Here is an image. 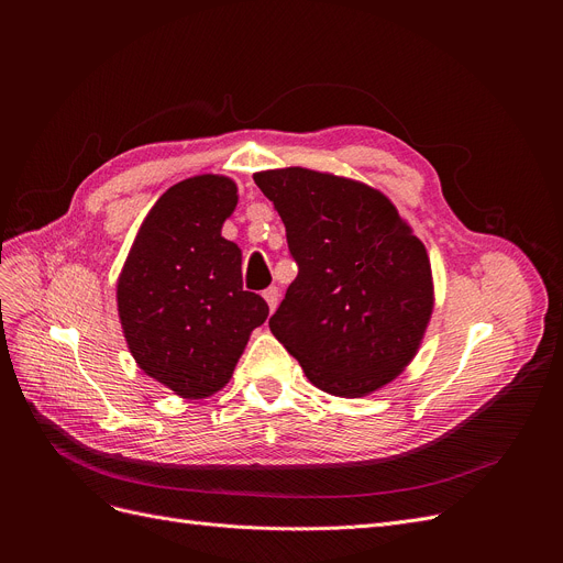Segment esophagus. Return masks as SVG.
<instances>
[{"label": "esophagus", "instance_id": "34e87169", "mask_svg": "<svg viewBox=\"0 0 563 563\" xmlns=\"http://www.w3.org/2000/svg\"><path fill=\"white\" fill-rule=\"evenodd\" d=\"M262 297H264V301H266V306H269V310L274 312L276 310V306H278V297H280V294H278V287H266L264 291H262Z\"/></svg>", "mask_w": 563, "mask_h": 563}]
</instances>
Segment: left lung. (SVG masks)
Returning a JSON list of instances; mask_svg holds the SVG:
<instances>
[{
    "label": "left lung",
    "mask_w": 563,
    "mask_h": 563,
    "mask_svg": "<svg viewBox=\"0 0 563 563\" xmlns=\"http://www.w3.org/2000/svg\"><path fill=\"white\" fill-rule=\"evenodd\" d=\"M299 274L269 319L323 393L363 397L412 361L433 310L424 244L376 189L308 168L257 173Z\"/></svg>",
    "instance_id": "left-lung-1"
}]
</instances>
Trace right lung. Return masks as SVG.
Masks as SVG:
<instances>
[{
	"mask_svg": "<svg viewBox=\"0 0 563 563\" xmlns=\"http://www.w3.org/2000/svg\"><path fill=\"white\" fill-rule=\"evenodd\" d=\"M236 185L196 175L173 185L132 244L118 278V314L139 367L175 395L202 399L230 380L269 306L242 283V251L221 225Z\"/></svg>",
	"mask_w": 563,
	"mask_h": 563,
	"instance_id": "1",
	"label": "right lung"
}]
</instances>
